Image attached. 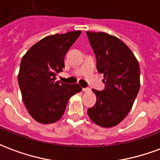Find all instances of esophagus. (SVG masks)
Wrapping results in <instances>:
<instances>
[{"instance_id":"esophagus-1","label":"esophagus","mask_w":160,"mask_h":160,"mask_svg":"<svg viewBox=\"0 0 160 160\" xmlns=\"http://www.w3.org/2000/svg\"><path fill=\"white\" fill-rule=\"evenodd\" d=\"M82 91L85 92H90V88H88V87H87V88H82Z\"/></svg>"}]
</instances>
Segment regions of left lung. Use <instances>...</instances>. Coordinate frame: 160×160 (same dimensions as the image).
<instances>
[{
  "label": "left lung",
  "instance_id": "8db88e82",
  "mask_svg": "<svg viewBox=\"0 0 160 160\" xmlns=\"http://www.w3.org/2000/svg\"><path fill=\"white\" fill-rule=\"evenodd\" d=\"M87 35L105 84L103 91L92 89L97 102L87 113L98 126L114 127L128 114L139 92L140 66L130 49L118 38L105 32H87Z\"/></svg>",
  "mask_w": 160,
  "mask_h": 160
}]
</instances>
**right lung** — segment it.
<instances>
[{"mask_svg": "<svg viewBox=\"0 0 160 160\" xmlns=\"http://www.w3.org/2000/svg\"><path fill=\"white\" fill-rule=\"evenodd\" d=\"M81 31L45 37L32 46L22 57L18 81L29 114L40 123L58 121L69 98L82 88L56 80L62 71L64 57Z\"/></svg>", "mask_w": 160, "mask_h": 160, "instance_id": "right-lung-1", "label": "right lung"}]
</instances>
